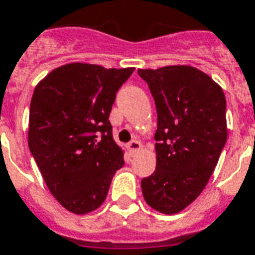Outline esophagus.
Listing matches in <instances>:
<instances>
[{
    "label": "esophagus",
    "instance_id": "34e87169",
    "mask_svg": "<svg viewBox=\"0 0 255 255\" xmlns=\"http://www.w3.org/2000/svg\"><path fill=\"white\" fill-rule=\"evenodd\" d=\"M127 148L129 150V152H131V154H133V152L139 151V150L142 148V143L137 142V140H132V142L128 143Z\"/></svg>",
    "mask_w": 255,
    "mask_h": 255
}]
</instances>
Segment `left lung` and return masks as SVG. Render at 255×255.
Masks as SVG:
<instances>
[{
    "label": "left lung",
    "mask_w": 255,
    "mask_h": 255,
    "mask_svg": "<svg viewBox=\"0 0 255 255\" xmlns=\"http://www.w3.org/2000/svg\"><path fill=\"white\" fill-rule=\"evenodd\" d=\"M155 100L156 169L142 180L151 208L174 215L208 184L227 140L226 97L220 85L193 66L139 69Z\"/></svg>",
    "instance_id": "left-lung-1"
}]
</instances>
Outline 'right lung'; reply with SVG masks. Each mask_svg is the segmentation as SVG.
I'll return each instance as SVG.
<instances>
[{
    "label": "right lung",
    "instance_id": "right-lung-1",
    "mask_svg": "<svg viewBox=\"0 0 255 255\" xmlns=\"http://www.w3.org/2000/svg\"><path fill=\"white\" fill-rule=\"evenodd\" d=\"M133 70L73 62L52 70L35 88L28 146L51 195L73 214L101 207L124 165L109 113Z\"/></svg>",
    "mask_w": 255,
    "mask_h": 255
}]
</instances>
